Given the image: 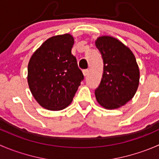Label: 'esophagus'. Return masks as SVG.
Listing matches in <instances>:
<instances>
[{"label": "esophagus", "instance_id": "obj_1", "mask_svg": "<svg viewBox=\"0 0 159 159\" xmlns=\"http://www.w3.org/2000/svg\"><path fill=\"white\" fill-rule=\"evenodd\" d=\"M89 69H85V70H83V75H84V76H87V75H89Z\"/></svg>", "mask_w": 159, "mask_h": 159}]
</instances>
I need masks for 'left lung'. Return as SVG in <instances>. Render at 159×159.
<instances>
[{"mask_svg": "<svg viewBox=\"0 0 159 159\" xmlns=\"http://www.w3.org/2000/svg\"><path fill=\"white\" fill-rule=\"evenodd\" d=\"M95 45L104 64L95 98L105 109H118L131 100L138 90L140 70L136 58L129 47L109 35L98 37Z\"/></svg>", "mask_w": 159, "mask_h": 159, "instance_id": "obj_1", "label": "left lung"}]
</instances>
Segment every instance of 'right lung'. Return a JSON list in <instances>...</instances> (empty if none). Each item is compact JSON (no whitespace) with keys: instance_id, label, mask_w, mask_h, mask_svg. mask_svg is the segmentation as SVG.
I'll return each mask as SVG.
<instances>
[{"instance_id":"1","label":"right lung","mask_w":159,"mask_h":159,"mask_svg":"<svg viewBox=\"0 0 159 159\" xmlns=\"http://www.w3.org/2000/svg\"><path fill=\"white\" fill-rule=\"evenodd\" d=\"M70 34L52 36L33 53L28 64V84L37 102L48 110H61L71 103L84 79Z\"/></svg>"}]
</instances>
